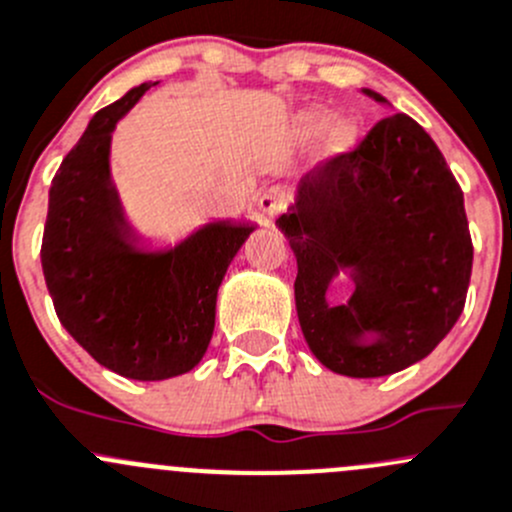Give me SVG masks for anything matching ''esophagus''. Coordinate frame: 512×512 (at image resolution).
Masks as SVG:
<instances>
[{"label":"esophagus","instance_id":"34e87169","mask_svg":"<svg viewBox=\"0 0 512 512\" xmlns=\"http://www.w3.org/2000/svg\"><path fill=\"white\" fill-rule=\"evenodd\" d=\"M290 202H292L290 190H285V187L280 185L267 187V190L260 195V210L265 212L267 217H280L282 212H287Z\"/></svg>","mask_w":512,"mask_h":512}]
</instances>
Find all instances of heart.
Here are the masks:
<instances>
[{
	"mask_svg": "<svg viewBox=\"0 0 512 512\" xmlns=\"http://www.w3.org/2000/svg\"><path fill=\"white\" fill-rule=\"evenodd\" d=\"M325 122H327V117L322 112H315V114H310V117H305V127H307V130H312V132H317L320 127H325ZM340 135H342V132H340Z\"/></svg>",
	"mask_w": 512,
	"mask_h": 512,
	"instance_id": "b5f03b06",
	"label": "heart"
}]
</instances>
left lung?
Returning <instances> with one entry per match:
<instances>
[{"instance_id":"left-lung-1","label":"left lung","mask_w":512,"mask_h":512,"mask_svg":"<svg viewBox=\"0 0 512 512\" xmlns=\"http://www.w3.org/2000/svg\"><path fill=\"white\" fill-rule=\"evenodd\" d=\"M277 225L297 257L302 335L327 370L393 375L428 357L458 322L473 270L463 190L408 114L380 119L355 150L302 177ZM340 269L351 270L356 292L330 306L326 287Z\"/></svg>"}]
</instances>
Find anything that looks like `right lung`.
<instances>
[{
	"instance_id": "obj_1",
	"label": "right lung",
	"mask_w": 512,
	"mask_h": 512,
	"mask_svg": "<svg viewBox=\"0 0 512 512\" xmlns=\"http://www.w3.org/2000/svg\"><path fill=\"white\" fill-rule=\"evenodd\" d=\"M152 82L99 109L49 187L42 270L64 330L130 380L190 372L215 330L217 290L255 227L212 222L167 252H142L109 177L114 124Z\"/></svg>"
}]
</instances>
